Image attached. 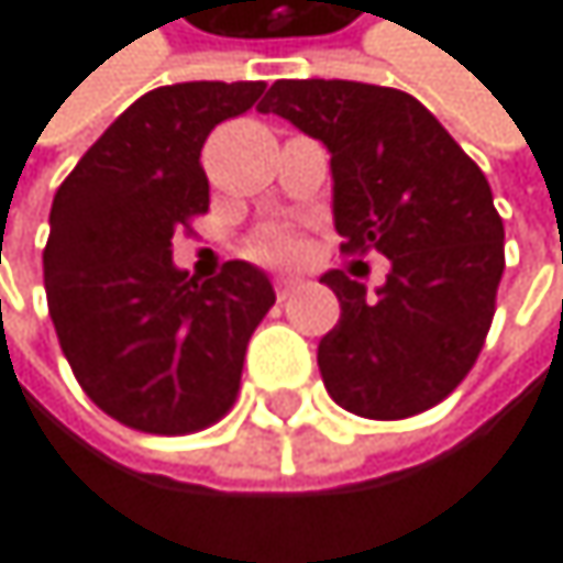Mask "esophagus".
Instances as JSON below:
<instances>
[{
	"instance_id": "34e87169",
	"label": "esophagus",
	"mask_w": 563,
	"mask_h": 563,
	"mask_svg": "<svg viewBox=\"0 0 563 563\" xmlns=\"http://www.w3.org/2000/svg\"><path fill=\"white\" fill-rule=\"evenodd\" d=\"M273 287H276V297H279V300H287V297H294V294L300 290V279H297V276H276V284H273Z\"/></svg>"
}]
</instances>
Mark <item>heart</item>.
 I'll return each instance as SVG.
<instances>
[{
	"instance_id": "obj_1",
	"label": "heart",
	"mask_w": 563,
	"mask_h": 563,
	"mask_svg": "<svg viewBox=\"0 0 563 563\" xmlns=\"http://www.w3.org/2000/svg\"><path fill=\"white\" fill-rule=\"evenodd\" d=\"M253 256L266 260V263H287L297 256V240L287 229H266L263 235L253 240Z\"/></svg>"
}]
</instances>
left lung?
<instances>
[{"mask_svg":"<svg viewBox=\"0 0 563 563\" xmlns=\"http://www.w3.org/2000/svg\"><path fill=\"white\" fill-rule=\"evenodd\" d=\"M331 151L344 253L391 260L367 294L320 276L341 320L317 347L328 395L364 419L439 405L476 364L504 276V219L479 165L405 90L357 80H276L260 103Z\"/></svg>","mask_w":563,"mask_h":563,"instance_id":"left-lung-1","label":"left lung"}]
</instances>
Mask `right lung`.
I'll list each match as a JSON object with an SVG mask.
<instances>
[{"label":"right lung","instance_id":"add662e5","mask_svg":"<svg viewBox=\"0 0 563 563\" xmlns=\"http://www.w3.org/2000/svg\"><path fill=\"white\" fill-rule=\"evenodd\" d=\"M263 80L147 90L53 196L46 303L80 388L128 429L188 435L240 391L246 344L276 303L263 269L229 260L209 284L172 263V235L209 209L202 144Z\"/></svg>","mask_w":563,"mask_h":563}]
</instances>
